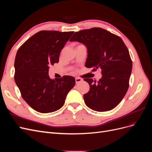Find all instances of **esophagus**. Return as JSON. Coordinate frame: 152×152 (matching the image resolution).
Returning a JSON list of instances; mask_svg holds the SVG:
<instances>
[{
	"instance_id": "34e87169",
	"label": "esophagus",
	"mask_w": 152,
	"mask_h": 152,
	"mask_svg": "<svg viewBox=\"0 0 152 152\" xmlns=\"http://www.w3.org/2000/svg\"><path fill=\"white\" fill-rule=\"evenodd\" d=\"M82 79H80V78H79V77L75 78V82H76V84L79 83V82H82Z\"/></svg>"
}]
</instances>
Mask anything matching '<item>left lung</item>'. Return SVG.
<instances>
[{
	"label": "left lung",
	"mask_w": 152,
	"mask_h": 152,
	"mask_svg": "<svg viewBox=\"0 0 152 152\" xmlns=\"http://www.w3.org/2000/svg\"><path fill=\"white\" fill-rule=\"evenodd\" d=\"M70 41H78L87 48L86 67L102 70V77L96 82L86 78L90 89L84 95L86 104L97 112L113 109L120 103L129 86L132 63L122 39L102 28L77 31Z\"/></svg>",
	"instance_id": "1"
}]
</instances>
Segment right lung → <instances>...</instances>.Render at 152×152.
<instances>
[{
    "label": "right lung",
    "instance_id": "add662e5",
    "mask_svg": "<svg viewBox=\"0 0 152 152\" xmlns=\"http://www.w3.org/2000/svg\"><path fill=\"white\" fill-rule=\"evenodd\" d=\"M73 31L42 30L31 36L18 49L15 61V80L22 98L37 112L50 113L65 103L75 84L71 76L51 79L50 65L59 62L61 49Z\"/></svg>",
    "mask_w": 152,
    "mask_h": 152
}]
</instances>
